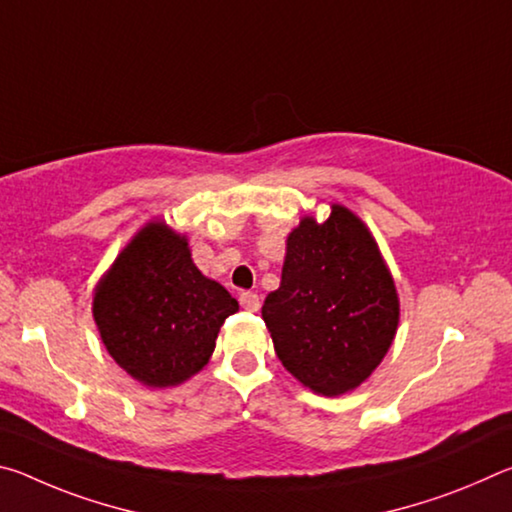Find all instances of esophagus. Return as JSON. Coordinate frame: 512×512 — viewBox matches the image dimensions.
<instances>
[{
    "instance_id": "obj_1",
    "label": "esophagus",
    "mask_w": 512,
    "mask_h": 512,
    "mask_svg": "<svg viewBox=\"0 0 512 512\" xmlns=\"http://www.w3.org/2000/svg\"><path fill=\"white\" fill-rule=\"evenodd\" d=\"M239 302H241V307H244L246 311H257L259 309V296H257V293H253V291L241 293Z\"/></svg>"
}]
</instances>
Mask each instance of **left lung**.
<instances>
[{
  "label": "left lung",
  "instance_id": "left-lung-1",
  "mask_svg": "<svg viewBox=\"0 0 512 512\" xmlns=\"http://www.w3.org/2000/svg\"><path fill=\"white\" fill-rule=\"evenodd\" d=\"M262 318L302 386L325 397L361 386L400 323L393 275L366 223L336 203L323 223L305 216L287 237L280 289L266 296Z\"/></svg>",
  "mask_w": 512,
  "mask_h": 512
}]
</instances>
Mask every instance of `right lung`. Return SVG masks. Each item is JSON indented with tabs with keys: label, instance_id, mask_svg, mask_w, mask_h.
<instances>
[{
	"label": "right lung",
	"instance_id": "right-lung-1",
	"mask_svg": "<svg viewBox=\"0 0 512 512\" xmlns=\"http://www.w3.org/2000/svg\"><path fill=\"white\" fill-rule=\"evenodd\" d=\"M237 300L192 262L187 237L151 221L94 289L101 341L128 375L151 388L183 384L210 361Z\"/></svg>",
	"mask_w": 512,
	"mask_h": 512
}]
</instances>
